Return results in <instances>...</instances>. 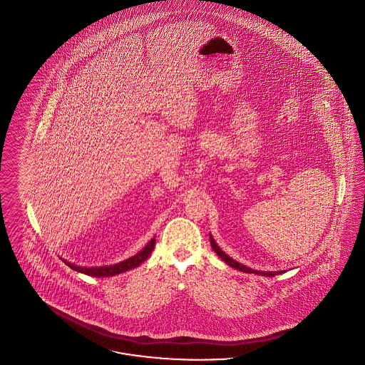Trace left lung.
I'll return each mask as SVG.
<instances>
[{"mask_svg": "<svg viewBox=\"0 0 365 365\" xmlns=\"http://www.w3.org/2000/svg\"><path fill=\"white\" fill-rule=\"evenodd\" d=\"M210 245H212V248L215 250V252L219 255L220 258H221L224 262L227 263V264L235 267L236 270H240V272H245V273H254V274H259V276H266V277H273V276H277V274L282 273V272H259V270H254V269H251V267H247V266H245V264H242V263L236 262V261H234L231 257H228V255L217 246V243L215 242V239H213L212 235H210Z\"/></svg>", "mask_w": 365, "mask_h": 365, "instance_id": "obj_1", "label": "left lung"}]
</instances>
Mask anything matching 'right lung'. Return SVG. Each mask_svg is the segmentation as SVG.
<instances>
[{"label": "right lung", "mask_w": 365, "mask_h": 365, "mask_svg": "<svg viewBox=\"0 0 365 365\" xmlns=\"http://www.w3.org/2000/svg\"><path fill=\"white\" fill-rule=\"evenodd\" d=\"M155 243L156 239H150L149 243L146 245L145 247L143 248L140 252H137L134 257H131L129 259L123 261V262L115 263V264H110V266H99V267H84V266H77L73 263L66 262L65 259H62L63 262L66 263L71 269H73L78 273H84L88 276L92 277H110V276H117L120 273H125L128 270H131L134 267H137L138 264L145 261L146 258L150 255V252L155 248Z\"/></svg>", "instance_id": "1"}]
</instances>
